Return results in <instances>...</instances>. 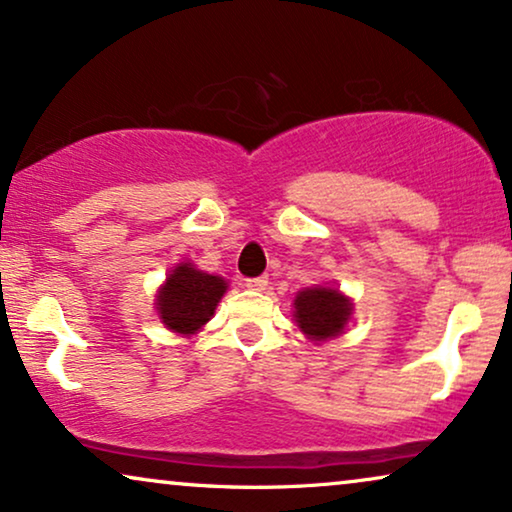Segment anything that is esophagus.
I'll return each instance as SVG.
<instances>
[{"mask_svg": "<svg viewBox=\"0 0 512 512\" xmlns=\"http://www.w3.org/2000/svg\"><path fill=\"white\" fill-rule=\"evenodd\" d=\"M245 285H248L250 290H264L269 285V278L267 276H255V278H245Z\"/></svg>", "mask_w": 512, "mask_h": 512, "instance_id": "1", "label": "esophagus"}]
</instances>
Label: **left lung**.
<instances>
[{
    "mask_svg": "<svg viewBox=\"0 0 512 512\" xmlns=\"http://www.w3.org/2000/svg\"><path fill=\"white\" fill-rule=\"evenodd\" d=\"M351 316V302L337 290H302L295 299V320L313 342L337 337Z\"/></svg>",
    "mask_w": 512,
    "mask_h": 512,
    "instance_id": "obj_1",
    "label": "left lung"
}]
</instances>
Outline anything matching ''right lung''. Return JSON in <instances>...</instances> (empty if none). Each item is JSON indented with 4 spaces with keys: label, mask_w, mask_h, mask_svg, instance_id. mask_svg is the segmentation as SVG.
<instances>
[{
    "label": "right lung",
    "mask_w": 512,
    "mask_h": 512,
    "mask_svg": "<svg viewBox=\"0 0 512 512\" xmlns=\"http://www.w3.org/2000/svg\"><path fill=\"white\" fill-rule=\"evenodd\" d=\"M224 290H227L224 278L203 274L192 264H180L159 290L156 309L168 330L194 335L213 316Z\"/></svg>",
    "instance_id": "right-lung-1"
}]
</instances>
